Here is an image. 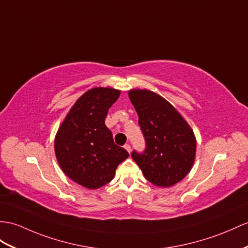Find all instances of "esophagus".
Here are the masks:
<instances>
[{
	"mask_svg": "<svg viewBox=\"0 0 248 248\" xmlns=\"http://www.w3.org/2000/svg\"><path fill=\"white\" fill-rule=\"evenodd\" d=\"M124 148H125L126 150H127L128 153H130V152H131V147H130V145H129V144H125V145H124Z\"/></svg>",
	"mask_w": 248,
	"mask_h": 248,
	"instance_id": "1",
	"label": "esophagus"
}]
</instances>
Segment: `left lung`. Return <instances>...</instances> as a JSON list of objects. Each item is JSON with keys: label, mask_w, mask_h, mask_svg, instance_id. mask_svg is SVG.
<instances>
[{"label": "left lung", "mask_w": 248, "mask_h": 248, "mask_svg": "<svg viewBox=\"0 0 248 248\" xmlns=\"http://www.w3.org/2000/svg\"><path fill=\"white\" fill-rule=\"evenodd\" d=\"M130 102L146 141L131 156L150 183L170 187L183 180L196 159L197 140L189 124L170 102L148 89H130Z\"/></svg>", "instance_id": "left-lung-1"}]
</instances>
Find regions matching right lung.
Here are the masks:
<instances>
[{
  "mask_svg": "<svg viewBox=\"0 0 248 248\" xmlns=\"http://www.w3.org/2000/svg\"><path fill=\"white\" fill-rule=\"evenodd\" d=\"M121 92L94 87L78 98L66 114L54 138V153L64 173L88 189L109 183L121 162L129 156L114 144L106 127L108 109Z\"/></svg>",
  "mask_w": 248,
  "mask_h": 248,
  "instance_id": "right-lung-1",
  "label": "right lung"
}]
</instances>
